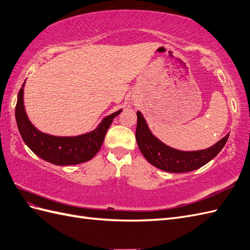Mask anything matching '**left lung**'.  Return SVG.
<instances>
[{
	"label": "left lung",
	"instance_id": "left-lung-1",
	"mask_svg": "<svg viewBox=\"0 0 250 250\" xmlns=\"http://www.w3.org/2000/svg\"><path fill=\"white\" fill-rule=\"evenodd\" d=\"M136 140L140 150L150 164L168 173H186L202 167L211 161L226 144L229 133L211 147L195 151H185L169 147L156 138L148 128L142 113L137 111Z\"/></svg>",
	"mask_w": 250,
	"mask_h": 250
}]
</instances>
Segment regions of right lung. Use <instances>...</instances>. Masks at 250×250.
Returning <instances> with one entry per match:
<instances>
[{
	"instance_id": "add662e5",
	"label": "right lung",
	"mask_w": 250,
	"mask_h": 250,
	"mask_svg": "<svg viewBox=\"0 0 250 250\" xmlns=\"http://www.w3.org/2000/svg\"><path fill=\"white\" fill-rule=\"evenodd\" d=\"M24 83L18 93L16 121L23 141L41 159L56 166H72L92 159L102 147L106 132L113 119L121 113L118 110L102 120L92 131L75 137H56L41 132L30 123L24 108Z\"/></svg>"
}]
</instances>
